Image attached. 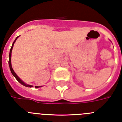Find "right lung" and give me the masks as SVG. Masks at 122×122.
<instances>
[{"label": "right lung", "instance_id": "right-lung-1", "mask_svg": "<svg viewBox=\"0 0 122 122\" xmlns=\"http://www.w3.org/2000/svg\"><path fill=\"white\" fill-rule=\"evenodd\" d=\"M18 36H17V38H16V39L15 40V41H14V43H13V44H12V47H11L10 48V53H9V67H10V71L11 72H12V74H13V76H14V77H15V78H16V79H17V81H18L19 82H20L21 84H22L23 86H24L25 87H33L32 86H30V85H28V84H25L24 82H23L20 79L19 77H18V76L16 74V73H15V72H14V69H12V64H11V53H12V48H13V46H14V43H15V41H16V40L17 39V38H18ZM41 86H35V88H38V87H40Z\"/></svg>", "mask_w": 122, "mask_h": 122}]
</instances>
